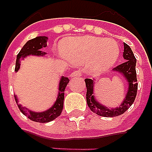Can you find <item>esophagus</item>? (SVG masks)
<instances>
[{
	"instance_id": "esophagus-1",
	"label": "esophagus",
	"mask_w": 152,
	"mask_h": 152,
	"mask_svg": "<svg viewBox=\"0 0 152 152\" xmlns=\"http://www.w3.org/2000/svg\"><path fill=\"white\" fill-rule=\"evenodd\" d=\"M81 75V73L79 71H74L71 74V77H79Z\"/></svg>"
}]
</instances>
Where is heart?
<instances>
[{
    "label": "heart",
    "mask_w": 152,
    "mask_h": 152,
    "mask_svg": "<svg viewBox=\"0 0 152 152\" xmlns=\"http://www.w3.org/2000/svg\"><path fill=\"white\" fill-rule=\"evenodd\" d=\"M61 49L63 55L72 63H87V70L92 75L107 71L119 56V48L115 40L92 36L66 40Z\"/></svg>",
    "instance_id": "1"
}]
</instances>
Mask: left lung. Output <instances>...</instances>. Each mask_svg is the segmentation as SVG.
Returning a JSON list of instances; mask_svg holds the SVG:
<instances>
[{
  "label": "left lung",
  "instance_id": "8db88e82",
  "mask_svg": "<svg viewBox=\"0 0 152 152\" xmlns=\"http://www.w3.org/2000/svg\"><path fill=\"white\" fill-rule=\"evenodd\" d=\"M124 58L125 62L121 64L113 69V72L118 73L126 79L127 83V91L125 94L123 102L117 107H107V106L100 103L94 96V84L95 79H85L86 86V102L87 105L94 113L102 117H115L124 114L129 109L136 97L138 83H137L136 59L132 52V49L127 44L124 43Z\"/></svg>",
  "mask_w": 152,
  "mask_h": 152
}]
</instances>
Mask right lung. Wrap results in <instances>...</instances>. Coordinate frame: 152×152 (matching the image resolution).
Returning a JSON list of instances; mask_svg holds the SVG:
<instances>
[{
	"instance_id": "1",
	"label": "right lung",
	"mask_w": 152,
	"mask_h": 152,
	"mask_svg": "<svg viewBox=\"0 0 152 152\" xmlns=\"http://www.w3.org/2000/svg\"><path fill=\"white\" fill-rule=\"evenodd\" d=\"M48 37L45 36H39L28 41L24 45L22 49L20 50L19 53L17 56V61H16L15 71L18 72L20 69V62L24 58H26L28 56H37V57H44L46 54L45 52L41 51L42 48L47 46ZM69 82L68 77L61 76L60 77L58 83V97L52 107H50L48 110L37 112L28 110V108L22 107L20 104H18V100L17 95H14L16 102L18 103L19 110L26 117H28L30 120L37 122V123H48L50 121L54 120L61 115L62 109H63V101H64V91L66 87L67 84Z\"/></svg>"
}]
</instances>
